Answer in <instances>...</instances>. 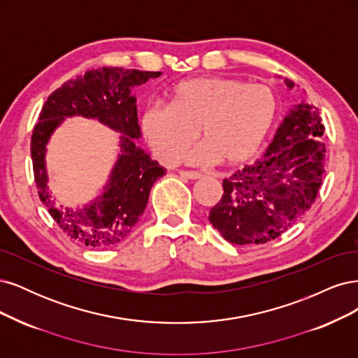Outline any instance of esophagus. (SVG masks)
Masks as SVG:
<instances>
[{
    "label": "esophagus",
    "mask_w": 358,
    "mask_h": 358,
    "mask_svg": "<svg viewBox=\"0 0 358 358\" xmlns=\"http://www.w3.org/2000/svg\"><path fill=\"white\" fill-rule=\"evenodd\" d=\"M180 176H181L182 178H189V180L202 178L201 172H196V171H180Z\"/></svg>",
    "instance_id": "esophagus-1"
}]
</instances>
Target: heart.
Masks as SVG:
<instances>
[{
  "instance_id": "heart-1",
  "label": "heart",
  "mask_w": 358,
  "mask_h": 358,
  "mask_svg": "<svg viewBox=\"0 0 358 358\" xmlns=\"http://www.w3.org/2000/svg\"><path fill=\"white\" fill-rule=\"evenodd\" d=\"M278 116V99L266 85L232 77H201L178 83L168 106L148 103L141 131L164 164H176L199 135L203 144L189 155L193 162L227 166L255 157Z\"/></svg>"
}]
</instances>
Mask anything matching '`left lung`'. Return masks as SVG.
I'll use <instances>...</instances> for the list:
<instances>
[{"mask_svg": "<svg viewBox=\"0 0 358 358\" xmlns=\"http://www.w3.org/2000/svg\"><path fill=\"white\" fill-rule=\"evenodd\" d=\"M284 83L293 89L294 83ZM324 126L318 108L297 103L276 129L266 153L223 180V196L210 223L235 245L278 238L314 203L326 166Z\"/></svg>", "mask_w": 358, "mask_h": 358, "instance_id": "8db88e82", "label": "left lung"}]
</instances>
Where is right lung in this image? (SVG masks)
<instances>
[{"label":"right lung","mask_w":358,"mask_h":358,"mask_svg":"<svg viewBox=\"0 0 358 358\" xmlns=\"http://www.w3.org/2000/svg\"><path fill=\"white\" fill-rule=\"evenodd\" d=\"M162 73L103 66L64 83L44 102L31 138L34 178L41 202L71 239L90 248H107L128 236L143 215L150 190L165 168L135 144L141 136L135 86ZM96 118L122 133L121 155L103 193L83 209L56 207L47 186L45 150L51 134L65 117Z\"/></svg>","instance_id":"add662e5"}]
</instances>
